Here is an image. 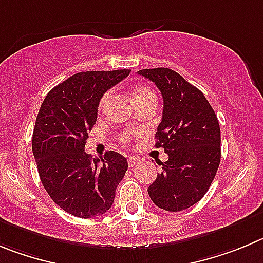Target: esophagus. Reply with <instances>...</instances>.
I'll list each match as a JSON object with an SVG mask.
<instances>
[{"instance_id":"obj_1","label":"esophagus","mask_w":263,"mask_h":263,"mask_svg":"<svg viewBox=\"0 0 263 263\" xmlns=\"http://www.w3.org/2000/svg\"><path fill=\"white\" fill-rule=\"evenodd\" d=\"M141 162V158L140 157H136V156H131V157L128 158V165L131 167L136 166L137 164H140Z\"/></svg>"}]
</instances>
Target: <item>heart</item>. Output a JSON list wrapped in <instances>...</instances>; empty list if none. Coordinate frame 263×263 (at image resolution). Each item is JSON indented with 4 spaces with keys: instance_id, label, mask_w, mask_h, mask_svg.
I'll return each instance as SVG.
<instances>
[{
    "instance_id": "1",
    "label": "heart",
    "mask_w": 263,
    "mask_h": 263,
    "mask_svg": "<svg viewBox=\"0 0 263 263\" xmlns=\"http://www.w3.org/2000/svg\"><path fill=\"white\" fill-rule=\"evenodd\" d=\"M149 97H155V93H153L148 86H136L132 91V101H137V99H144V98H149ZM111 98V93L107 91V93L103 94V97L99 101V110H103L106 106L108 105ZM135 137H136V134L132 131H124L120 134L119 139L123 144H131L132 140H134Z\"/></svg>"
}]
</instances>
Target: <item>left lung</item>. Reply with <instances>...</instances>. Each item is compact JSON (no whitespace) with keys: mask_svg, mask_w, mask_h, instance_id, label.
<instances>
[{"mask_svg":"<svg viewBox=\"0 0 263 263\" xmlns=\"http://www.w3.org/2000/svg\"><path fill=\"white\" fill-rule=\"evenodd\" d=\"M164 99L156 148L169 158L148 194L165 211L178 212L202 199L211 186L221 157L220 127L204 94L169 68L141 69Z\"/></svg>","mask_w":263,"mask_h":263,"instance_id":"1","label":"left lung"}]
</instances>
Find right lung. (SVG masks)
<instances>
[{
  "label": "right lung",
  "instance_id": "add662e5",
  "mask_svg": "<svg viewBox=\"0 0 263 263\" xmlns=\"http://www.w3.org/2000/svg\"><path fill=\"white\" fill-rule=\"evenodd\" d=\"M129 72L76 73L53 87L40 106L32 134L40 181L52 200L73 216L89 219L108 211L127 172L128 162L120 153L108 151L93 158L85 144L102 96Z\"/></svg>",
  "mask_w": 263,
  "mask_h": 263
}]
</instances>
